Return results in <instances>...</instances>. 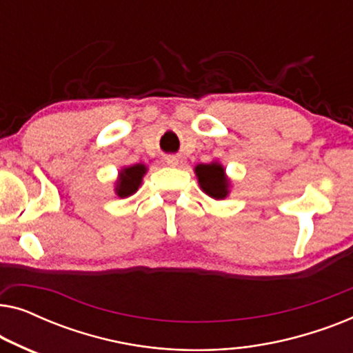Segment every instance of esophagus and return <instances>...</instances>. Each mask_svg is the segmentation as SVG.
I'll return each mask as SVG.
<instances>
[{
  "mask_svg": "<svg viewBox=\"0 0 353 353\" xmlns=\"http://www.w3.org/2000/svg\"><path fill=\"white\" fill-rule=\"evenodd\" d=\"M165 162H167V165L175 167V165H178V157H175V156H167V157H165Z\"/></svg>",
  "mask_w": 353,
  "mask_h": 353,
  "instance_id": "obj_1",
  "label": "esophagus"
}]
</instances>
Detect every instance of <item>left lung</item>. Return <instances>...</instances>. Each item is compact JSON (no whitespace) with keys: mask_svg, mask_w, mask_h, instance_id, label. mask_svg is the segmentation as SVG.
Wrapping results in <instances>:
<instances>
[{"mask_svg":"<svg viewBox=\"0 0 353 353\" xmlns=\"http://www.w3.org/2000/svg\"><path fill=\"white\" fill-rule=\"evenodd\" d=\"M199 185L214 199H223L228 194V180L220 163H201L196 167Z\"/></svg>","mask_w":353,"mask_h":353,"instance_id":"left-lung-1","label":"left lung"}]
</instances>
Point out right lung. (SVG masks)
<instances>
[{
    "label": "right lung",
    "mask_w": 353,
    "mask_h": 353,
    "mask_svg": "<svg viewBox=\"0 0 353 353\" xmlns=\"http://www.w3.org/2000/svg\"><path fill=\"white\" fill-rule=\"evenodd\" d=\"M144 173H146V167H144L143 163H137V165L122 170L117 181V188H115L117 194L120 197H128L132 196L133 192H137L138 186L141 185Z\"/></svg>",
    "instance_id": "1"
}]
</instances>
